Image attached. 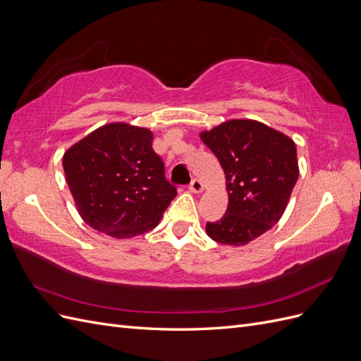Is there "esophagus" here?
I'll list each match as a JSON object with an SVG mask.
<instances>
[{"label": "esophagus", "instance_id": "1", "mask_svg": "<svg viewBox=\"0 0 361 361\" xmlns=\"http://www.w3.org/2000/svg\"><path fill=\"white\" fill-rule=\"evenodd\" d=\"M188 190L191 192H202L203 191V183L199 179H192L188 185Z\"/></svg>", "mask_w": 361, "mask_h": 361}]
</instances>
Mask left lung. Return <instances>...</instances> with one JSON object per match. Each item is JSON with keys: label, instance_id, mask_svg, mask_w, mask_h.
<instances>
[{"label": "left lung", "instance_id": "obj_1", "mask_svg": "<svg viewBox=\"0 0 361 361\" xmlns=\"http://www.w3.org/2000/svg\"><path fill=\"white\" fill-rule=\"evenodd\" d=\"M220 161L228 192L227 211L206 223V233L224 245H245L285 212L298 179L297 147L279 130L255 120H228L200 134Z\"/></svg>", "mask_w": 361, "mask_h": 361}]
</instances>
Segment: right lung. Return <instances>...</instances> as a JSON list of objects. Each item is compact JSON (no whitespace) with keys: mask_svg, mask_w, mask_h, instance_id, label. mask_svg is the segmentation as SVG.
<instances>
[{"mask_svg":"<svg viewBox=\"0 0 361 361\" xmlns=\"http://www.w3.org/2000/svg\"><path fill=\"white\" fill-rule=\"evenodd\" d=\"M146 128L110 123L63 157L66 182L82 220L94 231L126 239L155 228L176 197Z\"/></svg>","mask_w":361,"mask_h":361,"instance_id":"right-lung-1","label":"right lung"}]
</instances>
